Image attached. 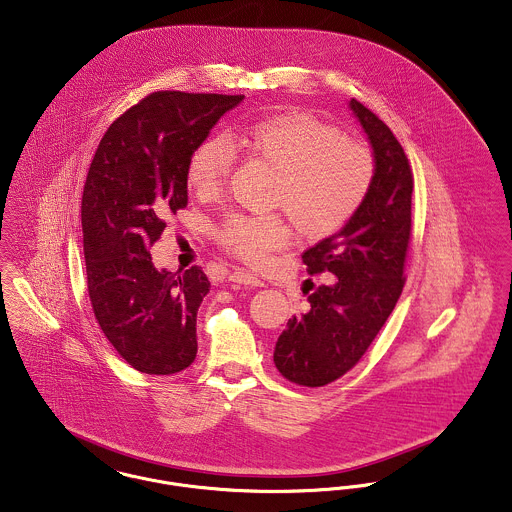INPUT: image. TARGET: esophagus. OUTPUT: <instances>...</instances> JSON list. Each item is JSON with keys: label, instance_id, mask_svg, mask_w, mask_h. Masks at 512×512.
<instances>
[{"label": "esophagus", "instance_id": "34e87169", "mask_svg": "<svg viewBox=\"0 0 512 512\" xmlns=\"http://www.w3.org/2000/svg\"><path fill=\"white\" fill-rule=\"evenodd\" d=\"M230 280L238 282V284H245V286H263V282L257 276H253L251 272L241 271V269L230 272Z\"/></svg>", "mask_w": 512, "mask_h": 512}]
</instances>
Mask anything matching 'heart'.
Masks as SVG:
<instances>
[{
	"label": "heart",
	"instance_id": "b5f03b06",
	"mask_svg": "<svg viewBox=\"0 0 512 512\" xmlns=\"http://www.w3.org/2000/svg\"><path fill=\"white\" fill-rule=\"evenodd\" d=\"M234 154L274 172L271 203L282 207L301 236L319 240L340 230L367 195L373 178L369 151L325 121L300 110H282L232 127L224 141L209 137L187 164L189 187L211 197L222 191ZM278 216H230L218 228L220 243L245 261H261L288 241Z\"/></svg>",
	"mask_w": 512,
	"mask_h": 512
}]
</instances>
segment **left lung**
<instances>
[{
	"label": "left lung",
	"mask_w": 512,
	"mask_h": 512,
	"mask_svg": "<svg viewBox=\"0 0 512 512\" xmlns=\"http://www.w3.org/2000/svg\"><path fill=\"white\" fill-rule=\"evenodd\" d=\"M348 108L367 135L373 178L340 232L303 253L311 274L331 272L288 319L274 365L292 383L323 387L352 369L383 329L404 288L412 226V170L391 129L358 100Z\"/></svg>",
	"instance_id": "1"
}]
</instances>
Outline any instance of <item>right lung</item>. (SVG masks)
<instances>
[{
	"label": "right lung",
	"instance_id": "add662e5",
	"mask_svg": "<svg viewBox=\"0 0 512 512\" xmlns=\"http://www.w3.org/2000/svg\"><path fill=\"white\" fill-rule=\"evenodd\" d=\"M245 96L152 92L114 121L83 191V249L96 321L141 373L172 375L197 356V311L211 282L199 267L152 265L164 218L187 205V164Z\"/></svg>",
	"mask_w": 512,
	"mask_h": 512
}]
</instances>
